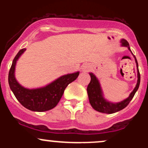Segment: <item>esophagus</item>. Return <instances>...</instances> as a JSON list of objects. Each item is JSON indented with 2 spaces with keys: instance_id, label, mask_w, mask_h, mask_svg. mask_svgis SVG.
Instances as JSON below:
<instances>
[{
  "instance_id": "obj_1",
  "label": "esophagus",
  "mask_w": 148,
  "mask_h": 148,
  "mask_svg": "<svg viewBox=\"0 0 148 148\" xmlns=\"http://www.w3.org/2000/svg\"><path fill=\"white\" fill-rule=\"evenodd\" d=\"M90 69V65L88 63H84L81 66V69L84 72H88Z\"/></svg>"
}]
</instances>
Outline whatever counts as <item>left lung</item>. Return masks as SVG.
I'll return each mask as SVG.
<instances>
[{
  "label": "left lung",
  "instance_id": "left-lung-1",
  "mask_svg": "<svg viewBox=\"0 0 148 148\" xmlns=\"http://www.w3.org/2000/svg\"><path fill=\"white\" fill-rule=\"evenodd\" d=\"M120 43H121L122 47H125L128 48L129 50L130 51L132 54L135 59L136 64L137 67V84L136 85V87L134 88L133 91L130 93V96L127 98V99L123 100V101H120V102H111V101H108L106 99H105L103 97V90L101 89V85H100L99 81L98 80L97 76L95 75L93 73L90 72L89 74L90 76L91 80L90 84H88L87 88V92L88 98H89L90 103L91 104L92 107L96 110L97 111L100 112V113H108V114H111V113H116V112L121 111L123 108H125L127 105L130 103L131 100L133 99L134 95L138 90L139 88V85H140V73L138 70V64L137 62L136 58L134 56V54L132 53V51H131L130 45H129L128 42L125 39H122L120 40Z\"/></svg>",
  "mask_w": 148,
  "mask_h": 148
}]
</instances>
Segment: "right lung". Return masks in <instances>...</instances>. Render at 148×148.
Segmentation results:
<instances>
[{
  "label": "right lung",
  "mask_w": 148,
  "mask_h": 148,
  "mask_svg": "<svg viewBox=\"0 0 148 148\" xmlns=\"http://www.w3.org/2000/svg\"><path fill=\"white\" fill-rule=\"evenodd\" d=\"M25 50V49L20 50L12 61L8 76L10 88L16 99L27 109L37 112L49 111L58 104L65 88L77 79L79 72L61 76L43 87L32 89L23 87L15 77V67L18 58Z\"/></svg>",
  "instance_id": "right-lung-1"
}]
</instances>
